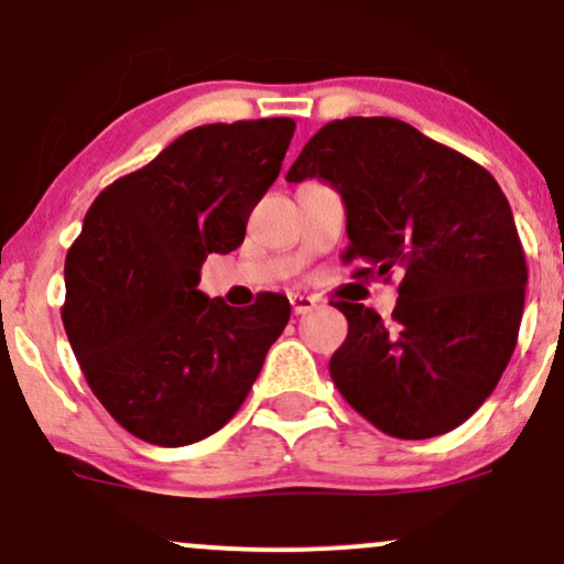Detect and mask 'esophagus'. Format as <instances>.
<instances>
[{
    "label": "esophagus",
    "mask_w": 564,
    "mask_h": 564,
    "mask_svg": "<svg viewBox=\"0 0 564 564\" xmlns=\"http://www.w3.org/2000/svg\"><path fill=\"white\" fill-rule=\"evenodd\" d=\"M289 302H291V310H294V315H304L310 313V310L318 304L315 296H307V294H289Z\"/></svg>",
    "instance_id": "obj_1"
}]
</instances>
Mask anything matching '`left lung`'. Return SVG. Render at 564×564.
<instances>
[{"mask_svg":"<svg viewBox=\"0 0 564 564\" xmlns=\"http://www.w3.org/2000/svg\"><path fill=\"white\" fill-rule=\"evenodd\" d=\"M318 177L347 212L345 262L400 275L384 323L336 302L349 323L328 371L377 430L424 440L456 430L496 390L520 332L528 264L490 172L390 116H352L313 134L289 183Z\"/></svg>","mask_w":564,"mask_h":564,"instance_id":"8db88e82","label":"left lung"}]
</instances>
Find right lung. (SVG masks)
Returning <instances> with one entry per match:
<instances>
[{"instance_id": "1", "label": "right lung", "mask_w": 564, "mask_h": 564, "mask_svg": "<svg viewBox=\"0 0 564 564\" xmlns=\"http://www.w3.org/2000/svg\"><path fill=\"white\" fill-rule=\"evenodd\" d=\"M291 119L206 124L108 185L66 257L70 349L102 408L145 443L180 448L241 408L291 304L230 307L198 291L200 264L243 243L281 172Z\"/></svg>"}]
</instances>
